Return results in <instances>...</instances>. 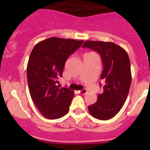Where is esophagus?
<instances>
[{"label": "esophagus", "mask_w": 150, "mask_h": 150, "mask_svg": "<svg viewBox=\"0 0 150 150\" xmlns=\"http://www.w3.org/2000/svg\"><path fill=\"white\" fill-rule=\"evenodd\" d=\"M78 93H81V94H86V93H88L87 90H86V89H83V90H80L78 91Z\"/></svg>", "instance_id": "obj_1"}]
</instances>
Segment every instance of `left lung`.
Here are the masks:
<instances>
[{
    "label": "left lung",
    "mask_w": 150,
    "mask_h": 150,
    "mask_svg": "<svg viewBox=\"0 0 150 150\" xmlns=\"http://www.w3.org/2000/svg\"><path fill=\"white\" fill-rule=\"evenodd\" d=\"M83 48L99 53L103 63L101 79L104 81L103 92L97 101L88 107L95 118L107 120L119 112L125 103L131 83V63L126 51L112 42L87 40Z\"/></svg>",
    "instance_id": "left-lung-1"
}]
</instances>
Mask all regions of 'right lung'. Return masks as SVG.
Returning a JSON list of instances; mask_svg holds the SVG:
<instances>
[{
	"instance_id": "add662e5",
	"label": "right lung",
	"mask_w": 150,
	"mask_h": 150,
	"mask_svg": "<svg viewBox=\"0 0 150 150\" xmlns=\"http://www.w3.org/2000/svg\"><path fill=\"white\" fill-rule=\"evenodd\" d=\"M83 40L49 38L33 48L27 67L32 100L41 115L50 120L63 117L69 110L74 91L61 88L66 60L81 47Z\"/></svg>"
}]
</instances>
